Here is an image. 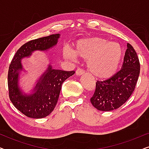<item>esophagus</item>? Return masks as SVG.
I'll return each mask as SVG.
<instances>
[{
  "instance_id": "1",
  "label": "esophagus",
  "mask_w": 149,
  "mask_h": 149,
  "mask_svg": "<svg viewBox=\"0 0 149 149\" xmlns=\"http://www.w3.org/2000/svg\"><path fill=\"white\" fill-rule=\"evenodd\" d=\"M85 73V71L83 70V69L81 68H79L77 69V71H76V74L78 75V76H81V75Z\"/></svg>"
}]
</instances>
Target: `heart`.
<instances>
[{
	"mask_svg": "<svg viewBox=\"0 0 149 149\" xmlns=\"http://www.w3.org/2000/svg\"><path fill=\"white\" fill-rule=\"evenodd\" d=\"M74 55L87 61V68L95 77L107 79L117 72L123 60V49L117 42L100 37L85 38L75 43L73 52L68 49L63 52L67 59H73Z\"/></svg>",
	"mask_w": 149,
	"mask_h": 149,
	"instance_id": "b5f03b06",
	"label": "heart"
}]
</instances>
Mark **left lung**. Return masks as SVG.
Wrapping results in <instances>:
<instances>
[{"instance_id": "1", "label": "left lung", "mask_w": 149, "mask_h": 149, "mask_svg": "<svg viewBox=\"0 0 149 149\" xmlns=\"http://www.w3.org/2000/svg\"><path fill=\"white\" fill-rule=\"evenodd\" d=\"M121 69L111 78L97 81L90 100L95 109L111 111L123 104L131 96L140 74V62L136 51L127 44Z\"/></svg>"}]
</instances>
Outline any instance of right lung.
<instances>
[{"mask_svg":"<svg viewBox=\"0 0 149 149\" xmlns=\"http://www.w3.org/2000/svg\"><path fill=\"white\" fill-rule=\"evenodd\" d=\"M60 37V34H52L26 42L17 51L9 66L8 87L10 100L18 111L28 117L41 119L52 113L58 102L62 83L75 72L56 70L49 64L32 92L26 93L19 83V74L24 70L21 61L24 58H29L35 51L47 52L54 47Z\"/></svg>","mask_w":149,"mask_h":149,"instance_id":"1","label":"right lung"}]
</instances>
